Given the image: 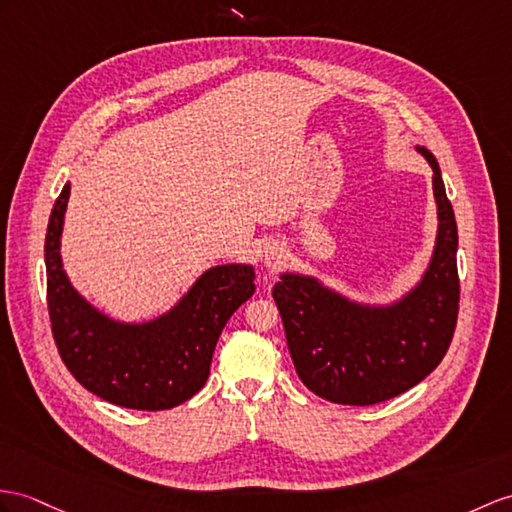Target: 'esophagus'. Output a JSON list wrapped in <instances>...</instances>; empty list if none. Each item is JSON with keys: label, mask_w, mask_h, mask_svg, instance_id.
<instances>
[{"label": "esophagus", "mask_w": 512, "mask_h": 512, "mask_svg": "<svg viewBox=\"0 0 512 512\" xmlns=\"http://www.w3.org/2000/svg\"><path fill=\"white\" fill-rule=\"evenodd\" d=\"M260 260L267 267H278L282 263V247H278L276 243H269L263 249H260Z\"/></svg>", "instance_id": "esophagus-1"}]
</instances>
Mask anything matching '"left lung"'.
<instances>
[{"mask_svg":"<svg viewBox=\"0 0 512 512\" xmlns=\"http://www.w3.org/2000/svg\"><path fill=\"white\" fill-rule=\"evenodd\" d=\"M417 152L434 173L439 230L413 289L391 304H360L302 273H282L273 286L297 376L328 402L391 400L430 376L452 343L460 299L454 208L434 154L419 145Z\"/></svg>","mask_w":512,"mask_h":512,"instance_id":"8db88e82","label":"left lung"}]
</instances>
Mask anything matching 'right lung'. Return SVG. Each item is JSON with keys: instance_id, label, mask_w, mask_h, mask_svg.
Returning a JSON list of instances; mask_svg holds the SVG:
<instances>
[{"instance_id": "add662e5", "label": "right lung", "mask_w": 512, "mask_h": 512, "mask_svg": "<svg viewBox=\"0 0 512 512\" xmlns=\"http://www.w3.org/2000/svg\"><path fill=\"white\" fill-rule=\"evenodd\" d=\"M71 184L62 186L45 236L47 308L62 363L86 391L134 410H167L202 389L219 334L254 295L252 265H217L165 315L117 321L73 289L60 256Z\"/></svg>"}]
</instances>
